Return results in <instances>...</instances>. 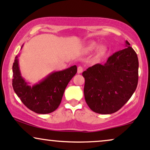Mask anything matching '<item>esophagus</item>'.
<instances>
[{"instance_id":"34e87169","label":"esophagus","mask_w":150,"mask_h":150,"mask_svg":"<svg viewBox=\"0 0 150 150\" xmlns=\"http://www.w3.org/2000/svg\"><path fill=\"white\" fill-rule=\"evenodd\" d=\"M83 68L82 67L79 66L78 67V71H77V72H78V74H81L83 72Z\"/></svg>"}]
</instances>
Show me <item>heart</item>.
<instances>
[{
	"label": "heart",
	"mask_w": 150,
	"mask_h": 150,
	"mask_svg": "<svg viewBox=\"0 0 150 150\" xmlns=\"http://www.w3.org/2000/svg\"><path fill=\"white\" fill-rule=\"evenodd\" d=\"M96 47V44L94 43V42H92L88 45V47H87V50H88V51H91V50H93ZM99 51H100V52H103L104 51V48L100 47V49H99Z\"/></svg>",
	"instance_id": "heart-1"
}]
</instances>
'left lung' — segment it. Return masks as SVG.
Wrapping results in <instances>:
<instances>
[{"label": "left lung", "mask_w": 150, "mask_h": 150, "mask_svg": "<svg viewBox=\"0 0 150 150\" xmlns=\"http://www.w3.org/2000/svg\"><path fill=\"white\" fill-rule=\"evenodd\" d=\"M124 50L108 57L104 64H96L84 71L86 102L93 112H115L128 101L138 83L137 55L127 41Z\"/></svg>", "instance_id": "8db88e82"}]
</instances>
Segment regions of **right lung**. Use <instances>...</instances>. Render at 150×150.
<instances>
[{
  "label": "right lung",
  "mask_w": 150,
  "mask_h": 150,
  "mask_svg": "<svg viewBox=\"0 0 150 150\" xmlns=\"http://www.w3.org/2000/svg\"><path fill=\"white\" fill-rule=\"evenodd\" d=\"M76 72L77 67L74 65L53 72L31 86L22 77L16 57L13 65V88L23 104L32 111L39 114L50 113L59 107L67 86Z\"/></svg>",
  "instance_id": "add662e5"
}]
</instances>
